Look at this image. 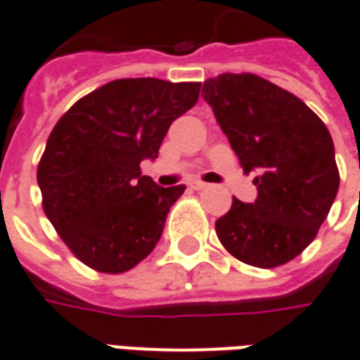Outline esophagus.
<instances>
[{"mask_svg":"<svg viewBox=\"0 0 360 360\" xmlns=\"http://www.w3.org/2000/svg\"><path fill=\"white\" fill-rule=\"evenodd\" d=\"M190 188H192V190H205V188H207V184H205V182H201V180H195V182H192V184H190Z\"/></svg>","mask_w":360,"mask_h":360,"instance_id":"esophagus-1","label":"esophagus"}]
</instances>
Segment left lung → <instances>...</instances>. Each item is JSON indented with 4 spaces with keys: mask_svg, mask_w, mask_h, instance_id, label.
Returning a JSON list of instances; mask_svg holds the SVG:
<instances>
[{
    "mask_svg": "<svg viewBox=\"0 0 360 360\" xmlns=\"http://www.w3.org/2000/svg\"><path fill=\"white\" fill-rule=\"evenodd\" d=\"M201 96L244 172H257V200L233 198L231 209L217 219V236L248 266H283L314 240L338 195L330 131L298 96L254 73L207 79Z\"/></svg>",
    "mask_w": 360,
    "mask_h": 360,
    "instance_id": "left-lung-1",
    "label": "left lung"
}]
</instances>
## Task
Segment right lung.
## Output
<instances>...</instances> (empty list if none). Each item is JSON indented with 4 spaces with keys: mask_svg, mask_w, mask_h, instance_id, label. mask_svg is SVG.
<instances>
[{
    "mask_svg": "<svg viewBox=\"0 0 360 360\" xmlns=\"http://www.w3.org/2000/svg\"><path fill=\"white\" fill-rule=\"evenodd\" d=\"M201 83L116 79L85 94L58 120L37 180L50 223L83 262L124 274L157 246L186 186L160 188L139 162L157 159L168 127L200 98Z\"/></svg>",
    "mask_w": 360,
    "mask_h": 360,
    "instance_id": "add662e5",
    "label": "right lung"
}]
</instances>
